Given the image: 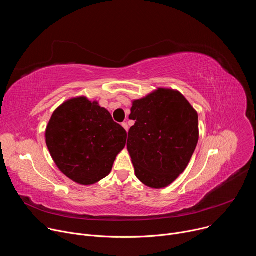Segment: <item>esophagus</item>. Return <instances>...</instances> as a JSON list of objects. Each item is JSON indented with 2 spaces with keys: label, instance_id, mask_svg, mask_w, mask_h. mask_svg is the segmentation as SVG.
<instances>
[{
  "label": "esophagus",
  "instance_id": "34e87169",
  "mask_svg": "<svg viewBox=\"0 0 256 256\" xmlns=\"http://www.w3.org/2000/svg\"><path fill=\"white\" fill-rule=\"evenodd\" d=\"M122 128H124L126 130V132H128V124H126V122H122Z\"/></svg>",
  "mask_w": 256,
  "mask_h": 256
}]
</instances>
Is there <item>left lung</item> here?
I'll list each match as a JSON object with an SVG mask.
<instances>
[{
  "mask_svg": "<svg viewBox=\"0 0 256 256\" xmlns=\"http://www.w3.org/2000/svg\"><path fill=\"white\" fill-rule=\"evenodd\" d=\"M128 151L136 178L151 188L170 186L186 170L198 142V116L179 91L158 88L132 101Z\"/></svg>",
  "mask_w": 256,
  "mask_h": 256,
  "instance_id": "8db88e82",
  "label": "left lung"
}]
</instances>
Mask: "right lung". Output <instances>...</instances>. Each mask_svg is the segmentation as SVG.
Wrapping results in <instances>:
<instances>
[{
	"instance_id": "obj_1",
	"label": "right lung",
	"mask_w": 256,
	"mask_h": 256,
	"mask_svg": "<svg viewBox=\"0 0 256 256\" xmlns=\"http://www.w3.org/2000/svg\"><path fill=\"white\" fill-rule=\"evenodd\" d=\"M46 142L54 162L68 178L91 186L110 173L126 147V132L98 101L79 96L54 112Z\"/></svg>"
}]
</instances>
